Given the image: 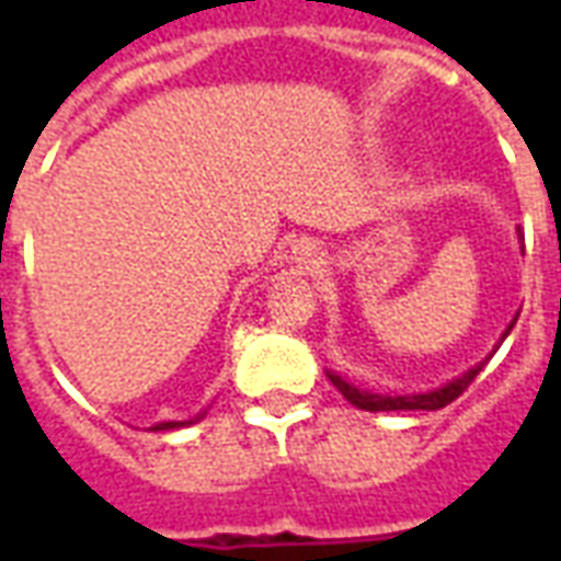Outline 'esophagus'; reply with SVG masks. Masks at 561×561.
Here are the masks:
<instances>
[{
	"instance_id": "34e87169",
	"label": "esophagus",
	"mask_w": 561,
	"mask_h": 561,
	"mask_svg": "<svg viewBox=\"0 0 561 561\" xmlns=\"http://www.w3.org/2000/svg\"><path fill=\"white\" fill-rule=\"evenodd\" d=\"M294 257L300 261V264H316L318 261V245L312 240H300V243L294 245Z\"/></svg>"
}]
</instances>
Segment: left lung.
I'll return each instance as SVG.
<instances>
[{"label": "left lung", "instance_id": "1", "mask_svg": "<svg viewBox=\"0 0 561 561\" xmlns=\"http://www.w3.org/2000/svg\"><path fill=\"white\" fill-rule=\"evenodd\" d=\"M517 240H523L517 231ZM514 324H517V316H514V321L507 324L505 333H502V340L495 342V348L486 357H483L481 364H474L471 369H466L462 376L450 378V381H445L442 388L435 390H426V393H376V390H364L357 388V385H352L348 378H342L340 373H328V378L333 381V388L340 390L345 400L352 402V405H357V409H364V412H438V409H445V405H450V402L457 400L462 390L469 388L471 381L478 378V373H481L483 366H486V360L493 357L495 352H499V345L505 342V336L514 330Z\"/></svg>", "mask_w": 561, "mask_h": 561}]
</instances>
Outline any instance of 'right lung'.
I'll return each mask as SVG.
<instances>
[{
    "label": "right lung",
    "instance_id": "add662e5",
    "mask_svg": "<svg viewBox=\"0 0 561 561\" xmlns=\"http://www.w3.org/2000/svg\"><path fill=\"white\" fill-rule=\"evenodd\" d=\"M207 412H201L197 417H192V421H161L156 423V426H149V430H156V433H161V430H180V426H192V423H197L201 417H204Z\"/></svg>",
    "mask_w": 561,
    "mask_h": 561
}]
</instances>
